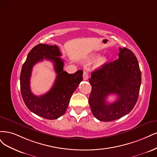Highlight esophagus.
Returning <instances> with one entry per match:
<instances>
[{
    "label": "esophagus",
    "instance_id": "34e87169",
    "mask_svg": "<svg viewBox=\"0 0 157 157\" xmlns=\"http://www.w3.org/2000/svg\"><path fill=\"white\" fill-rule=\"evenodd\" d=\"M83 78L84 80H87L89 78V74L87 71H85L83 72Z\"/></svg>",
    "mask_w": 157,
    "mask_h": 157
}]
</instances>
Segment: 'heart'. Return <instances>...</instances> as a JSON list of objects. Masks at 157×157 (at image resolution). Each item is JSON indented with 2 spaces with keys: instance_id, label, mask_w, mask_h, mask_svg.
<instances>
[{
  "instance_id": "b5f03b06",
  "label": "heart",
  "mask_w": 157,
  "mask_h": 157,
  "mask_svg": "<svg viewBox=\"0 0 157 157\" xmlns=\"http://www.w3.org/2000/svg\"><path fill=\"white\" fill-rule=\"evenodd\" d=\"M98 57V54H94L91 57H90V59H94ZM108 61V59L105 57H99L97 61H96L94 67L95 68H100L101 67H102L103 65H104Z\"/></svg>"
}]
</instances>
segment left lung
I'll use <instances>...</instances> for the list:
<instances>
[{
    "label": "left lung",
    "instance_id": "obj_1",
    "mask_svg": "<svg viewBox=\"0 0 157 157\" xmlns=\"http://www.w3.org/2000/svg\"><path fill=\"white\" fill-rule=\"evenodd\" d=\"M141 74L137 58L131 50L119 48V59L105 63L91 73L92 86L89 103L94 117L112 121L130 113L138 98ZM115 94L117 100L108 104V95Z\"/></svg>",
    "mask_w": 157,
    "mask_h": 157
}]
</instances>
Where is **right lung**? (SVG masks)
Instances as JSON below:
<instances>
[{
    "instance_id": "obj_1",
    "label": "right lung",
    "mask_w": 157,
    "mask_h": 157,
    "mask_svg": "<svg viewBox=\"0 0 157 157\" xmlns=\"http://www.w3.org/2000/svg\"><path fill=\"white\" fill-rule=\"evenodd\" d=\"M60 56L61 53L56 45L38 44L29 53L20 74V88L25 105L33 113L50 120L57 119L65 113L70 98L83 79L82 70L74 74L64 71V61ZM44 59L54 64L56 79L47 94L36 96L31 92L29 79L33 65Z\"/></svg>"
}]
</instances>
